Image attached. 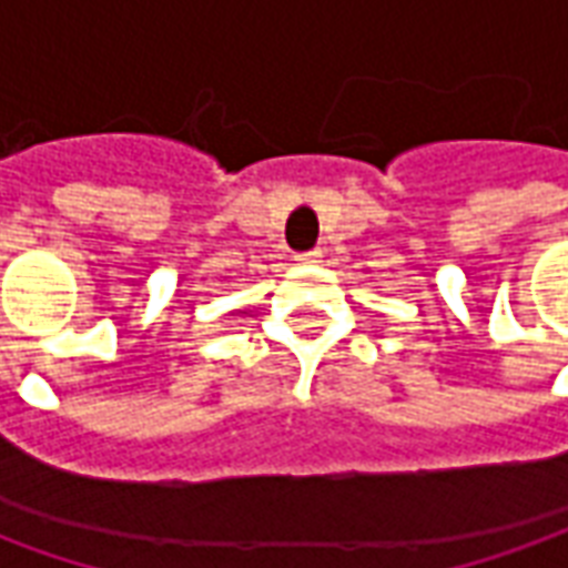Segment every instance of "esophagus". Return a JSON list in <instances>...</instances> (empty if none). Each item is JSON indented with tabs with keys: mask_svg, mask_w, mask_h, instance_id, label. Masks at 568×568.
Wrapping results in <instances>:
<instances>
[{
	"mask_svg": "<svg viewBox=\"0 0 568 568\" xmlns=\"http://www.w3.org/2000/svg\"><path fill=\"white\" fill-rule=\"evenodd\" d=\"M322 258V248H313V252H301V255H295V261H301V264H320Z\"/></svg>",
	"mask_w": 568,
	"mask_h": 568,
	"instance_id": "esophagus-1",
	"label": "esophagus"
}]
</instances>
